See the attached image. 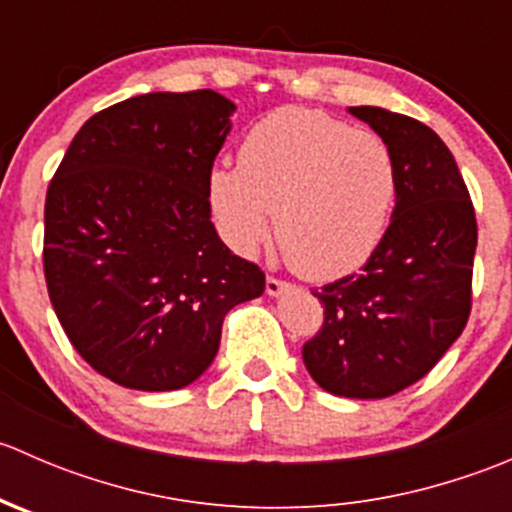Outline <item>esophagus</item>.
<instances>
[{"label":"esophagus","mask_w":512,"mask_h":512,"mask_svg":"<svg viewBox=\"0 0 512 512\" xmlns=\"http://www.w3.org/2000/svg\"><path fill=\"white\" fill-rule=\"evenodd\" d=\"M287 287H289V282L280 280V277H275V275H267L265 289H267V294H270V297H277V294H280L282 289H287Z\"/></svg>","instance_id":"34e87169"}]
</instances>
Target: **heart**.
Returning <instances> with one entry per match:
<instances>
[{
    "label": "heart",
    "instance_id": "obj_1",
    "mask_svg": "<svg viewBox=\"0 0 512 512\" xmlns=\"http://www.w3.org/2000/svg\"><path fill=\"white\" fill-rule=\"evenodd\" d=\"M399 170L389 143L319 108L285 106L245 133L240 165L215 163L208 208L232 250L270 235L307 280H334L376 250L389 225Z\"/></svg>",
    "mask_w": 512,
    "mask_h": 512
}]
</instances>
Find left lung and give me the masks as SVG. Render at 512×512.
Returning <instances> with one entry per match:
<instances>
[{
  "instance_id": "obj_1",
  "label": "left lung",
  "mask_w": 512,
  "mask_h": 512,
  "mask_svg": "<svg viewBox=\"0 0 512 512\" xmlns=\"http://www.w3.org/2000/svg\"><path fill=\"white\" fill-rule=\"evenodd\" d=\"M349 113L394 153L396 208L359 275L312 289L324 322L302 359L329 394L386 399L423 379L461 337L478 225L456 158L426 123L376 106Z\"/></svg>"
}]
</instances>
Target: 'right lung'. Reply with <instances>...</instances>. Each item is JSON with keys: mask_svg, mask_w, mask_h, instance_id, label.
Masks as SVG:
<instances>
[{"mask_svg": "<svg viewBox=\"0 0 512 512\" xmlns=\"http://www.w3.org/2000/svg\"><path fill=\"white\" fill-rule=\"evenodd\" d=\"M232 111L210 89L126 98L81 126L51 178L49 299L81 359L113 384H193L225 314L265 292V272L210 223L208 173Z\"/></svg>", "mask_w": 512, "mask_h": 512, "instance_id": "obj_1", "label": "right lung"}]
</instances>
